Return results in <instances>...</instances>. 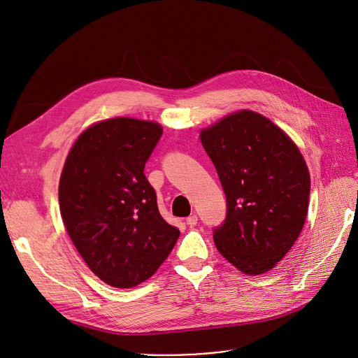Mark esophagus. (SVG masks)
Segmentation results:
<instances>
[{
    "label": "esophagus",
    "mask_w": 358,
    "mask_h": 358,
    "mask_svg": "<svg viewBox=\"0 0 358 358\" xmlns=\"http://www.w3.org/2000/svg\"><path fill=\"white\" fill-rule=\"evenodd\" d=\"M185 224H187L189 227H194V225L197 224V216H196V215H192V216H189L187 220H185Z\"/></svg>",
    "instance_id": "esophagus-1"
}]
</instances>
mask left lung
Returning a JSON list of instances; mask_svg holds the SVG:
<instances>
[{
    "instance_id": "8db88e82",
    "label": "left lung",
    "mask_w": 358,
    "mask_h": 358,
    "mask_svg": "<svg viewBox=\"0 0 358 358\" xmlns=\"http://www.w3.org/2000/svg\"><path fill=\"white\" fill-rule=\"evenodd\" d=\"M227 196L215 245L245 275L273 269L304 227L310 174L300 149L269 118L250 110L200 130Z\"/></svg>"
}]
</instances>
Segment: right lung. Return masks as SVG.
<instances>
[{
	"label": "right lung",
	"instance_id": "1",
	"mask_svg": "<svg viewBox=\"0 0 358 358\" xmlns=\"http://www.w3.org/2000/svg\"><path fill=\"white\" fill-rule=\"evenodd\" d=\"M161 124L129 117L92 124L73 143L59 177V212L89 269L133 288L159 269L180 231L165 222L143 174Z\"/></svg>",
	"mask_w": 358,
	"mask_h": 358
}]
</instances>
